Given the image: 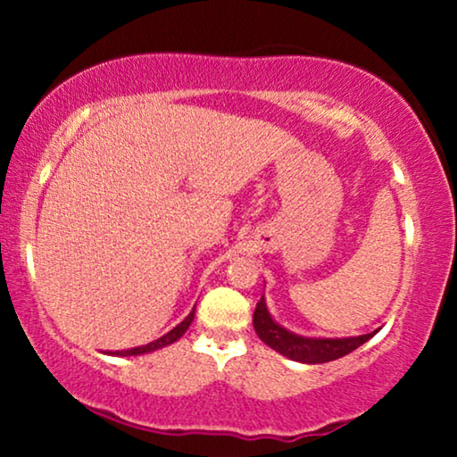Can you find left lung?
Segmentation results:
<instances>
[{
    "instance_id": "obj_1",
    "label": "left lung",
    "mask_w": 457,
    "mask_h": 457,
    "mask_svg": "<svg viewBox=\"0 0 457 457\" xmlns=\"http://www.w3.org/2000/svg\"><path fill=\"white\" fill-rule=\"evenodd\" d=\"M253 328L268 347L293 361H302V364H324V361L339 360L343 355L352 353L353 349L364 345L368 339H372V337L378 333L377 328L368 335L343 337V339H339V337L333 339V337L297 335L293 333V330L280 327V324L274 320L270 312H268L264 295H262L258 305H255Z\"/></svg>"
}]
</instances>
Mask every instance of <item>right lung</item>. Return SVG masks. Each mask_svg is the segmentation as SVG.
Returning a JSON list of instances; mask_svg holds the SVG:
<instances>
[{
	"label": "right lung",
	"instance_id": "add662e5",
	"mask_svg": "<svg viewBox=\"0 0 457 457\" xmlns=\"http://www.w3.org/2000/svg\"><path fill=\"white\" fill-rule=\"evenodd\" d=\"M193 318H195V308H193V310L189 312V316H187L183 322L177 324V327H174L172 330H168L166 335H162L160 339H155V341L147 343V345H141V347L124 349V352H114L112 355H143V353H152V352H155V349H162V347H166V345H172L174 341H179L180 337H183V335L187 333V328L191 327Z\"/></svg>",
	"mask_w": 457,
	"mask_h": 457
}]
</instances>
